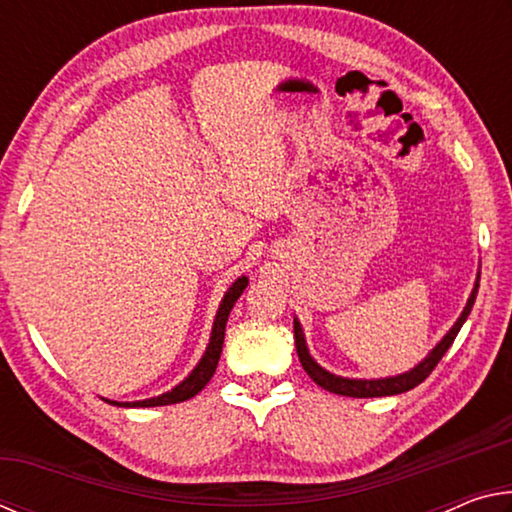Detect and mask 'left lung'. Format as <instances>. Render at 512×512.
<instances>
[{
	"instance_id": "8db88e82",
	"label": "left lung",
	"mask_w": 512,
	"mask_h": 512,
	"mask_svg": "<svg viewBox=\"0 0 512 512\" xmlns=\"http://www.w3.org/2000/svg\"><path fill=\"white\" fill-rule=\"evenodd\" d=\"M479 280H481V273H476L474 289L470 293V298H467V302H465L461 316L456 318V323L443 336V339L436 343V348H433L427 354V357H424L418 363V366H413L411 370L400 372V375H393V377L357 379V377H341V375H334V372L325 370L309 354L307 339H305V332H302L300 320L293 316V336H296V350H298V357H300L302 368H305L307 375L314 379L320 388H325V391L336 393V395H345V397H386V395H400V393L411 391V388L422 384V381L431 375V370L438 366V361L443 359V354L449 350V345L454 343L456 334L461 332V327H463V323L467 320V316H470L472 305H474V300H476V291H479Z\"/></svg>"
}]
</instances>
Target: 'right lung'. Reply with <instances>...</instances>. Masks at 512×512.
I'll list each match as a JSON object with an SVG mask.
<instances>
[{
  "mask_svg": "<svg viewBox=\"0 0 512 512\" xmlns=\"http://www.w3.org/2000/svg\"><path fill=\"white\" fill-rule=\"evenodd\" d=\"M248 287V277L241 275L237 277L235 282L230 284V289L225 291V296L219 305V311H216L214 316V325H212V334H210V343H207V348L203 352L201 361L196 363L194 370L189 372V375L171 388V391L162 393V395H155L149 397V400H137V402H115V400H103L115 404V406H124V409H137V406H167V404H178V402H185L189 397H194L203 391L207 386V381L212 379L216 366H219V359H221V350H223V336H225V323H228V316L232 307H235V302L239 300L241 293Z\"/></svg>",
  "mask_w": 512,
  "mask_h": 512,
  "instance_id": "1",
  "label": "right lung"
}]
</instances>
